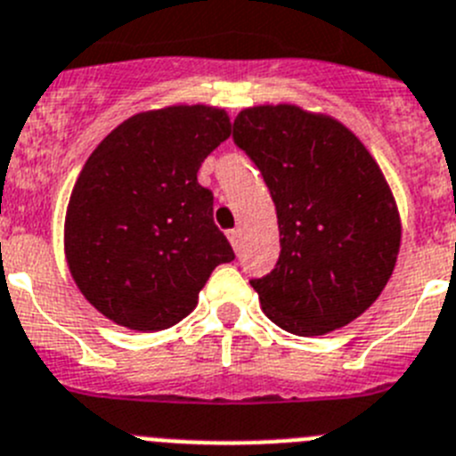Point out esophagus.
I'll use <instances>...</instances> for the list:
<instances>
[{"label":"esophagus","mask_w":456,"mask_h":456,"mask_svg":"<svg viewBox=\"0 0 456 456\" xmlns=\"http://www.w3.org/2000/svg\"><path fill=\"white\" fill-rule=\"evenodd\" d=\"M228 240H231L232 248L240 250V246H241V231H240V228H232V231H228Z\"/></svg>","instance_id":"34e87169"}]
</instances>
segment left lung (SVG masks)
<instances>
[{"mask_svg": "<svg viewBox=\"0 0 456 456\" xmlns=\"http://www.w3.org/2000/svg\"><path fill=\"white\" fill-rule=\"evenodd\" d=\"M232 140L275 203L280 257L250 280L265 314L319 337L364 314L394 273L400 215L382 169L353 131L291 103L246 108Z\"/></svg>", "mask_w": 456, "mask_h": 456, "instance_id": "obj_1", "label": "left lung"}]
</instances>
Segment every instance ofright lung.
<instances>
[{
    "label": "right lung",
    "instance_id": "right-lung-1",
    "mask_svg": "<svg viewBox=\"0 0 456 456\" xmlns=\"http://www.w3.org/2000/svg\"><path fill=\"white\" fill-rule=\"evenodd\" d=\"M231 135L225 110L169 106L133 115L103 137L65 216L74 282L106 319L156 332L199 303L215 266L235 260L212 219L200 162Z\"/></svg>",
    "mask_w": 456,
    "mask_h": 456
}]
</instances>
